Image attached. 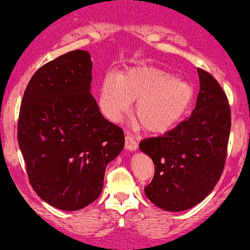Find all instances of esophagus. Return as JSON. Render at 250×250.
Masks as SVG:
<instances>
[{"label":"esophagus","instance_id":"obj_1","mask_svg":"<svg viewBox=\"0 0 250 250\" xmlns=\"http://www.w3.org/2000/svg\"><path fill=\"white\" fill-rule=\"evenodd\" d=\"M125 149H128V151H136L138 149V143L130 134L125 135Z\"/></svg>","mask_w":250,"mask_h":250}]
</instances>
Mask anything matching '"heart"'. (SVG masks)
Wrapping results in <instances>:
<instances>
[{
    "label": "heart",
    "instance_id": "obj_1",
    "mask_svg": "<svg viewBox=\"0 0 250 250\" xmlns=\"http://www.w3.org/2000/svg\"><path fill=\"white\" fill-rule=\"evenodd\" d=\"M195 90L190 81L173 78L152 67H135L121 74L107 75L99 94L102 111L109 120H121L138 101L136 120L148 133H164L175 127L187 114Z\"/></svg>",
    "mask_w": 250,
    "mask_h": 250
}]
</instances>
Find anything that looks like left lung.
Segmentation results:
<instances>
[{
    "label": "left lung",
    "mask_w": 250,
    "mask_h": 250,
    "mask_svg": "<svg viewBox=\"0 0 250 250\" xmlns=\"http://www.w3.org/2000/svg\"><path fill=\"white\" fill-rule=\"evenodd\" d=\"M198 74L200 91L190 116L139 145L156 169L145 194L165 211H186L204 200L219 181L227 159L231 128L228 98L209 73L198 68Z\"/></svg>",
    "instance_id": "left-lung-1"
}]
</instances>
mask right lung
I'll list each match as a JSON object with an SVG mask.
<instances>
[{"label":"right lung","instance_id":"right-lung-1","mask_svg":"<svg viewBox=\"0 0 250 250\" xmlns=\"http://www.w3.org/2000/svg\"><path fill=\"white\" fill-rule=\"evenodd\" d=\"M91 55L74 50L31 78L20 106L18 141L39 198L78 211L103 190L105 167L125 147L120 127L105 120L91 94Z\"/></svg>","mask_w":250,"mask_h":250}]
</instances>
